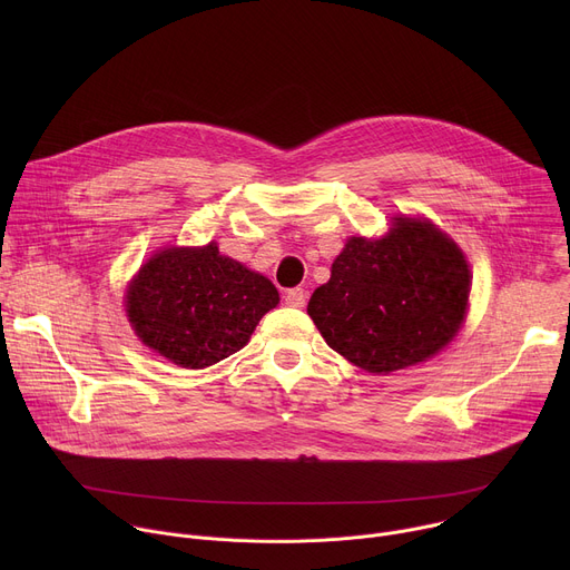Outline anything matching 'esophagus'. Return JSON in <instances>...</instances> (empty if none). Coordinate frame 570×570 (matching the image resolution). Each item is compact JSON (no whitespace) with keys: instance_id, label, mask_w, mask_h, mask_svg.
I'll list each match as a JSON object with an SVG mask.
<instances>
[{"instance_id":"1","label":"esophagus","mask_w":570,"mask_h":570,"mask_svg":"<svg viewBox=\"0 0 570 570\" xmlns=\"http://www.w3.org/2000/svg\"><path fill=\"white\" fill-rule=\"evenodd\" d=\"M284 299H286L288 306L299 308V306H304V302H306V291H304V288H288L286 295H284Z\"/></svg>"}]
</instances>
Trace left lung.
Masks as SVG:
<instances>
[{
	"mask_svg": "<svg viewBox=\"0 0 570 570\" xmlns=\"http://www.w3.org/2000/svg\"><path fill=\"white\" fill-rule=\"evenodd\" d=\"M469 268L431 223L396 218L383 238L352 236L308 315L350 363L387 374L438 354L460 330Z\"/></svg>",
	"mask_w": 570,
	"mask_h": 570,
	"instance_id": "1",
	"label": "left lung"
}]
</instances>
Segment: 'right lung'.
<instances>
[{"mask_svg":"<svg viewBox=\"0 0 570 570\" xmlns=\"http://www.w3.org/2000/svg\"><path fill=\"white\" fill-rule=\"evenodd\" d=\"M128 317L141 343L180 367L214 365L246 345L277 306L271 279L205 248L157 253L128 288Z\"/></svg>","mask_w":570,"mask_h":570,"instance_id":"obj_1","label":"right lung"}]
</instances>
